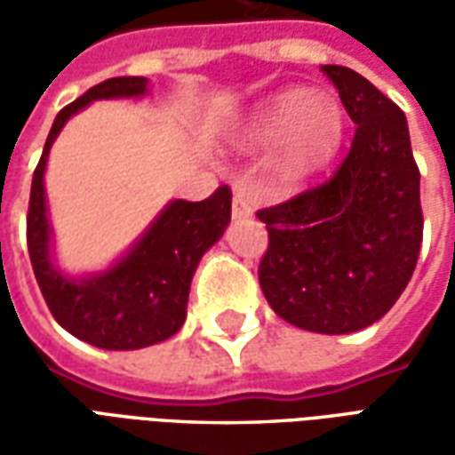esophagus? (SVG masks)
Here are the masks:
<instances>
[{
    "label": "esophagus",
    "mask_w": 455,
    "mask_h": 455,
    "mask_svg": "<svg viewBox=\"0 0 455 455\" xmlns=\"http://www.w3.org/2000/svg\"><path fill=\"white\" fill-rule=\"evenodd\" d=\"M231 212H234L236 219H246L253 214V207H251V202H248L243 192H234V207H231Z\"/></svg>",
    "instance_id": "1"
}]
</instances>
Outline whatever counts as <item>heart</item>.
Listing matches in <instances>:
<instances>
[{
    "label": "heart",
    "instance_id": "obj_1",
    "mask_svg": "<svg viewBox=\"0 0 455 455\" xmlns=\"http://www.w3.org/2000/svg\"><path fill=\"white\" fill-rule=\"evenodd\" d=\"M346 114L331 94L287 90L267 100L241 136L246 148H267L280 143L277 172L299 180L322 168L341 143Z\"/></svg>",
    "mask_w": 455,
    "mask_h": 455
}]
</instances>
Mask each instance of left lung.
<instances>
[{"label": "left lung", "mask_w": 455, "mask_h": 455, "mask_svg": "<svg viewBox=\"0 0 455 455\" xmlns=\"http://www.w3.org/2000/svg\"><path fill=\"white\" fill-rule=\"evenodd\" d=\"M355 124L331 178L258 212L267 251L260 290L277 316L316 334H351L390 312L421 248L419 168L407 119L363 75L322 65Z\"/></svg>", "instance_id": "1"}]
</instances>
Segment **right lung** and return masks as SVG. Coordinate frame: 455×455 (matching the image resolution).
Returning <instances> with one entry per match:
<instances>
[{"mask_svg": "<svg viewBox=\"0 0 455 455\" xmlns=\"http://www.w3.org/2000/svg\"><path fill=\"white\" fill-rule=\"evenodd\" d=\"M146 92V77H112L60 109L34 170L26 217L28 256L51 315L80 341L109 351L146 348L178 334L188 316L189 283L199 258L221 238L231 219V189L221 185L202 202H170L139 243L100 275L75 280L55 270L44 189L45 163L53 140L65 121L94 100L140 97Z\"/></svg>", "mask_w": 455, "mask_h": 455, "instance_id": "obj_1", "label": "right lung"}]
</instances>
